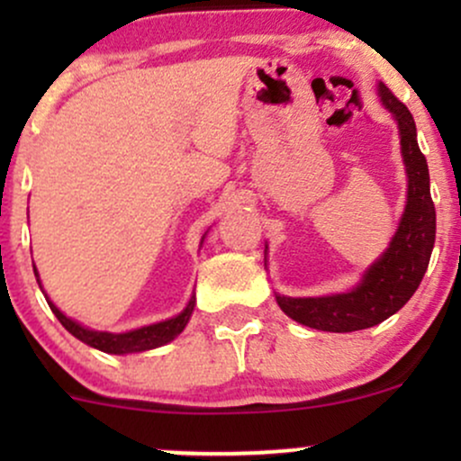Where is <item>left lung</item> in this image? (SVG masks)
I'll use <instances>...</instances> for the list:
<instances>
[{"instance_id":"1","label":"left lung","mask_w":461,"mask_h":461,"mask_svg":"<svg viewBox=\"0 0 461 461\" xmlns=\"http://www.w3.org/2000/svg\"><path fill=\"white\" fill-rule=\"evenodd\" d=\"M379 97L394 114L401 134V156L407 173V203L399 230L356 288L330 297L293 299L277 294L285 314L312 330L347 333L366 330L399 312L425 277L436 242V208L429 190V167L416 140L414 116L379 82Z\"/></svg>"}]
</instances>
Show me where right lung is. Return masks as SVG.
<instances>
[{
  "label": "right lung",
  "mask_w": 461,
  "mask_h": 461,
  "mask_svg": "<svg viewBox=\"0 0 461 461\" xmlns=\"http://www.w3.org/2000/svg\"><path fill=\"white\" fill-rule=\"evenodd\" d=\"M34 275H36V282H39V285H41L36 267H34ZM47 303H50V308L56 314V319L62 322V327H65L68 333H73L77 340H82L84 345H88L93 348H99V351H104V353H114V356L149 351V348L167 345V342H171L173 338H177L179 333L184 331V327H186V322L190 321V314H193V310H194V297H193L188 301L186 310L179 312V314L173 316V319L156 322V325L140 327V330H134V331L108 333V331L88 330V327H82L79 322L68 319V316L62 314V312L58 310L54 303H51L50 297H47Z\"/></svg>",
  "instance_id": "add662e5"
}]
</instances>
